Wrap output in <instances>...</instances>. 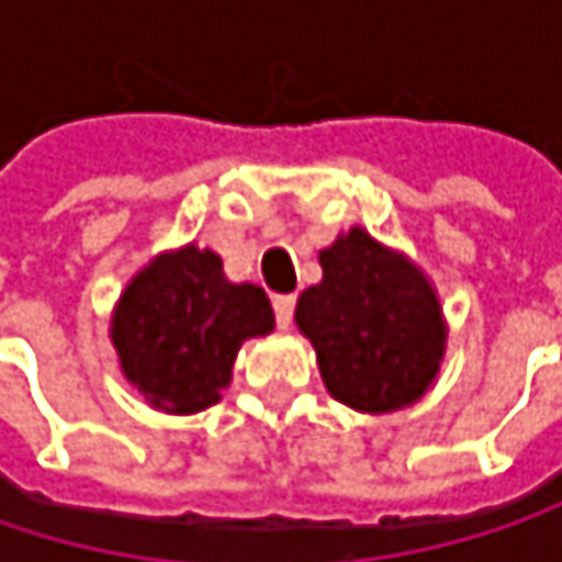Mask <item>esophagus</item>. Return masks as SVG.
I'll use <instances>...</instances> for the list:
<instances>
[{
	"instance_id": "esophagus-1",
	"label": "esophagus",
	"mask_w": 562,
	"mask_h": 562,
	"mask_svg": "<svg viewBox=\"0 0 562 562\" xmlns=\"http://www.w3.org/2000/svg\"><path fill=\"white\" fill-rule=\"evenodd\" d=\"M273 312H277V325L289 328L292 325V312H295V295H277L273 299Z\"/></svg>"
}]
</instances>
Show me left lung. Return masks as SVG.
Returning a JSON list of instances; mask_svg holds the SVG:
<instances>
[{
  "label": "left lung",
  "mask_w": 562,
  "mask_h": 562,
  "mask_svg": "<svg viewBox=\"0 0 562 562\" xmlns=\"http://www.w3.org/2000/svg\"><path fill=\"white\" fill-rule=\"evenodd\" d=\"M322 282L295 302L328 393L361 413H391L432 387L446 318L426 273L351 227L318 254Z\"/></svg>",
  "instance_id": "left-lung-1"
}]
</instances>
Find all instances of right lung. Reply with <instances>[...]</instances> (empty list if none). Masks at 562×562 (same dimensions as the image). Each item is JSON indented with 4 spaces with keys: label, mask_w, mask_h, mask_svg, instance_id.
Returning a JSON list of instances; mask_svg holds the SVG:
<instances>
[{
    "label": "right lung",
    "mask_w": 562,
    "mask_h": 562,
    "mask_svg": "<svg viewBox=\"0 0 562 562\" xmlns=\"http://www.w3.org/2000/svg\"><path fill=\"white\" fill-rule=\"evenodd\" d=\"M277 325L267 292L231 282L214 250L194 244L159 254L123 289L110 338L123 378L162 413H201L231 387L247 338Z\"/></svg>",
    "instance_id": "add662e5"
}]
</instances>
